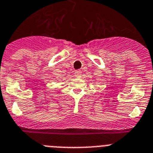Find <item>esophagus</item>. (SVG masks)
Masks as SVG:
<instances>
[{
  "label": "esophagus",
  "mask_w": 153,
  "mask_h": 153,
  "mask_svg": "<svg viewBox=\"0 0 153 153\" xmlns=\"http://www.w3.org/2000/svg\"><path fill=\"white\" fill-rule=\"evenodd\" d=\"M82 75V71L78 70V71H75V77H80Z\"/></svg>",
  "instance_id": "1"
}]
</instances>
